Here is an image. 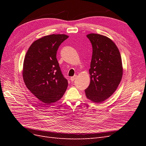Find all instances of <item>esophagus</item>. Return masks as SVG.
Returning <instances> with one entry per match:
<instances>
[{
    "mask_svg": "<svg viewBox=\"0 0 146 146\" xmlns=\"http://www.w3.org/2000/svg\"><path fill=\"white\" fill-rule=\"evenodd\" d=\"M76 78H77V76H74L73 77H70V80H71L72 82H73V81H74L75 80H76Z\"/></svg>",
    "mask_w": 146,
    "mask_h": 146,
    "instance_id": "1",
    "label": "esophagus"
}]
</instances>
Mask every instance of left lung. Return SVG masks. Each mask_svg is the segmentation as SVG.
<instances>
[{
  "instance_id": "1",
  "label": "left lung",
  "mask_w": 146,
  "mask_h": 146,
  "mask_svg": "<svg viewBox=\"0 0 146 146\" xmlns=\"http://www.w3.org/2000/svg\"><path fill=\"white\" fill-rule=\"evenodd\" d=\"M92 46L90 84L85 90L86 98L94 103L108 99L117 88L123 74L120 52L114 42L100 34L86 35Z\"/></svg>"
}]
</instances>
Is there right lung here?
Here are the masks:
<instances>
[{
	"mask_svg": "<svg viewBox=\"0 0 146 146\" xmlns=\"http://www.w3.org/2000/svg\"><path fill=\"white\" fill-rule=\"evenodd\" d=\"M68 37L53 34L39 38L31 44L25 56L24 82L29 91L46 105L60 100L67 89L68 82L61 73L56 52Z\"/></svg>",
	"mask_w": 146,
	"mask_h": 146,
	"instance_id": "add662e5",
	"label": "right lung"
}]
</instances>
